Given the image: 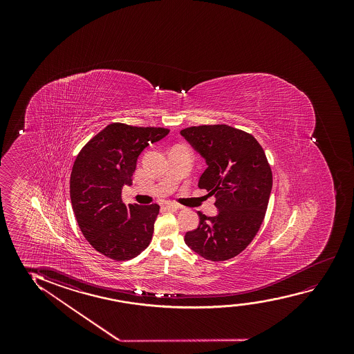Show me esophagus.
Segmentation results:
<instances>
[{
  "mask_svg": "<svg viewBox=\"0 0 354 354\" xmlns=\"http://www.w3.org/2000/svg\"><path fill=\"white\" fill-rule=\"evenodd\" d=\"M165 207L169 212H176L179 209V205H176L175 203H165Z\"/></svg>",
  "mask_w": 354,
  "mask_h": 354,
  "instance_id": "34e87169",
  "label": "esophagus"
}]
</instances>
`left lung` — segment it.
Listing matches in <instances>:
<instances>
[{"label": "left lung", "mask_w": 354, "mask_h": 354, "mask_svg": "<svg viewBox=\"0 0 354 354\" xmlns=\"http://www.w3.org/2000/svg\"><path fill=\"white\" fill-rule=\"evenodd\" d=\"M180 134L205 160L198 187L215 196L218 210L215 216L198 212V227L186 232L185 243L210 261L232 259L250 244L266 214L272 170L265 151L252 134L226 124Z\"/></svg>", "instance_id": "1"}]
</instances>
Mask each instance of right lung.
<instances>
[{
    "instance_id": "obj_1",
    "label": "right lung",
    "mask_w": 354,
    "mask_h": 354,
    "mask_svg": "<svg viewBox=\"0 0 354 354\" xmlns=\"http://www.w3.org/2000/svg\"><path fill=\"white\" fill-rule=\"evenodd\" d=\"M169 129L111 123L80 151L70 176V198L78 226L97 252L116 261L149 247L158 204L127 207L122 189L131 186L136 160Z\"/></svg>"
}]
</instances>
